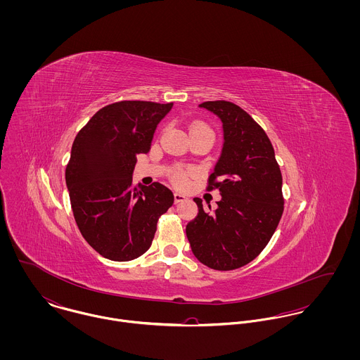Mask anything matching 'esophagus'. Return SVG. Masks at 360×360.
<instances>
[{
    "label": "esophagus",
    "mask_w": 360,
    "mask_h": 360,
    "mask_svg": "<svg viewBox=\"0 0 360 360\" xmlns=\"http://www.w3.org/2000/svg\"><path fill=\"white\" fill-rule=\"evenodd\" d=\"M183 201H186V197L180 193H174V204H180Z\"/></svg>",
    "instance_id": "obj_1"
}]
</instances>
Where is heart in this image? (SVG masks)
Returning a JSON list of instances; mask_svg holds the SVG:
<instances>
[{"instance_id": "heart-1", "label": "heart", "mask_w": 360, "mask_h": 360, "mask_svg": "<svg viewBox=\"0 0 360 360\" xmlns=\"http://www.w3.org/2000/svg\"><path fill=\"white\" fill-rule=\"evenodd\" d=\"M191 129H204V130L210 131V130H209L206 126L201 124V123H194ZM187 176H188V173H186V172H179V173L176 174V177H174V179H176V181H177V183H180V184H181V183H184V181H186Z\"/></svg>"}]
</instances>
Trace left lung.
<instances>
[{
  "label": "left lung",
  "instance_id": "obj_1",
  "mask_svg": "<svg viewBox=\"0 0 360 360\" xmlns=\"http://www.w3.org/2000/svg\"><path fill=\"white\" fill-rule=\"evenodd\" d=\"M223 127V147L209 187L219 188L216 210L194 198L198 214L186 234L194 257L214 270L245 266L263 251L283 214V177L273 146L257 122L238 105L206 101ZM209 209H210V205Z\"/></svg>",
  "mask_w": 360,
  "mask_h": 360
}]
</instances>
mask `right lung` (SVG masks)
I'll return each instance as SVG.
<instances>
[{"instance_id":"right-lung-1","label":"right lung","mask_w":360,"mask_h":360,"mask_svg":"<svg viewBox=\"0 0 360 360\" xmlns=\"http://www.w3.org/2000/svg\"><path fill=\"white\" fill-rule=\"evenodd\" d=\"M172 106L106 105L73 141L65 179L75 220L84 240L109 260L127 262L147 252L158 219L173 205L166 186L131 184L136 156L150 151L155 129Z\"/></svg>"}]
</instances>
